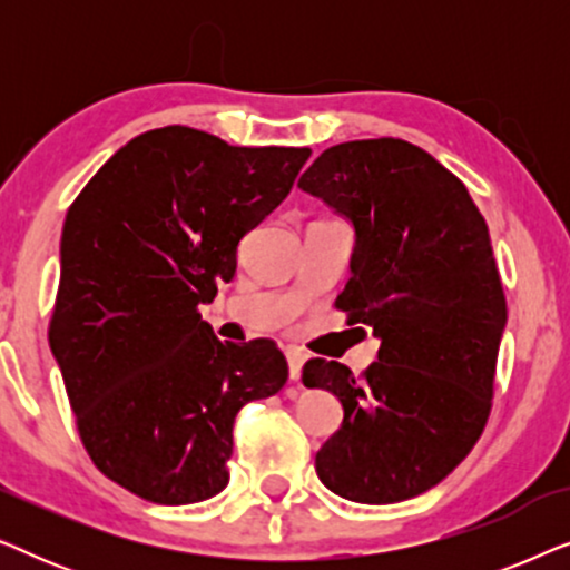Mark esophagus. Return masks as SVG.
<instances>
[{
    "instance_id": "obj_1",
    "label": "esophagus",
    "mask_w": 570,
    "mask_h": 570,
    "mask_svg": "<svg viewBox=\"0 0 570 570\" xmlns=\"http://www.w3.org/2000/svg\"><path fill=\"white\" fill-rule=\"evenodd\" d=\"M285 357H287V371H291V379L298 381V379H301L303 363H306V355H303L301 350L287 347V350H285Z\"/></svg>"
}]
</instances>
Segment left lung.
<instances>
[{"label":"left lung","mask_w":570,"mask_h":570,"mask_svg":"<svg viewBox=\"0 0 570 570\" xmlns=\"http://www.w3.org/2000/svg\"><path fill=\"white\" fill-rule=\"evenodd\" d=\"M298 186L353 223L337 308L381 340L361 379L324 357L303 365V384L345 410L316 474L347 501H407L454 472L488 423L505 326L488 223L451 170L394 137L330 147Z\"/></svg>","instance_id":"obj_1"}]
</instances>
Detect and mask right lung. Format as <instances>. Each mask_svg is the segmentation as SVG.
Wrapping results in <instances>:
<instances>
[{
  "instance_id": "right-lung-1",
  "label": "right lung",
  "mask_w": 570,
  "mask_h": 570,
  "mask_svg": "<svg viewBox=\"0 0 570 570\" xmlns=\"http://www.w3.org/2000/svg\"><path fill=\"white\" fill-rule=\"evenodd\" d=\"M308 155L153 129L67 209L49 345L85 451L129 493L163 505L220 493L238 410L285 386L275 342H220L199 306L230 283L238 240Z\"/></svg>"
}]
</instances>
